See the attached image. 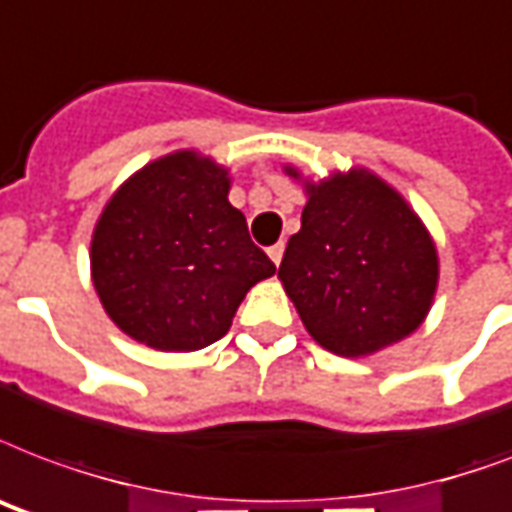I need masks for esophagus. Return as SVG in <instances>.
Instances as JSON below:
<instances>
[{"mask_svg":"<svg viewBox=\"0 0 512 512\" xmlns=\"http://www.w3.org/2000/svg\"><path fill=\"white\" fill-rule=\"evenodd\" d=\"M268 255H271V260L276 265L282 263V257H284V244H282V241H279V244H273V247L268 249Z\"/></svg>","mask_w":512,"mask_h":512,"instance_id":"obj_1","label":"esophagus"}]
</instances>
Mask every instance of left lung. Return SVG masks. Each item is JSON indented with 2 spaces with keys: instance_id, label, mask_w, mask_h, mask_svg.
Listing matches in <instances>:
<instances>
[{
  "instance_id": "obj_1",
  "label": "left lung",
  "mask_w": 512,
  "mask_h": 512,
  "mask_svg": "<svg viewBox=\"0 0 512 512\" xmlns=\"http://www.w3.org/2000/svg\"><path fill=\"white\" fill-rule=\"evenodd\" d=\"M306 193L279 279L311 338L341 357L403 341L424 322L438 287L427 228L370 171L306 182Z\"/></svg>"
}]
</instances>
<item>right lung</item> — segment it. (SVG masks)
Returning a JSON list of instances; mask_svg holds the SVG:
<instances>
[{"instance_id":"1","label":"right lung","mask_w":512,"mask_h":512,"mask_svg":"<svg viewBox=\"0 0 512 512\" xmlns=\"http://www.w3.org/2000/svg\"><path fill=\"white\" fill-rule=\"evenodd\" d=\"M230 179L193 150L147 163L104 206L91 241L101 306L134 341L195 351L230 330L276 265L228 201Z\"/></svg>"}]
</instances>
